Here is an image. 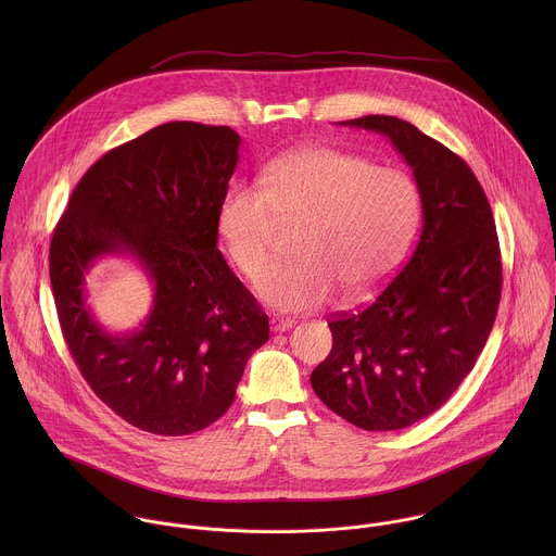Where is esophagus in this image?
I'll use <instances>...</instances> for the list:
<instances>
[{"mask_svg": "<svg viewBox=\"0 0 556 556\" xmlns=\"http://www.w3.org/2000/svg\"><path fill=\"white\" fill-rule=\"evenodd\" d=\"M295 325V320L293 318H285V317H271L269 318V327H271V331H289L291 327Z\"/></svg>", "mask_w": 556, "mask_h": 556, "instance_id": "esophagus-1", "label": "esophagus"}]
</instances>
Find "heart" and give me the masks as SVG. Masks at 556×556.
I'll list each match as a JSON object with an SVG mask.
<instances>
[{
  "mask_svg": "<svg viewBox=\"0 0 556 556\" xmlns=\"http://www.w3.org/2000/svg\"><path fill=\"white\" fill-rule=\"evenodd\" d=\"M415 179L394 166L336 148H304L274 160L261 186L233 184L218 207V233L233 265L254 280L280 224L305 220L303 258L270 266L256 282L276 311L300 313L375 291L397 265L419 220Z\"/></svg>",
  "mask_w": 556,
  "mask_h": 556,
  "instance_id": "1",
  "label": "heart"
}]
</instances>
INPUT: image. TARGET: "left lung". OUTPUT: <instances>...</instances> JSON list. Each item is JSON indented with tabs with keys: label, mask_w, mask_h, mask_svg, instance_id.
I'll list each match as a JSON object with an SVG mask.
<instances>
[{
	"label": "left lung",
	"mask_w": 556,
	"mask_h": 556,
	"mask_svg": "<svg viewBox=\"0 0 556 556\" xmlns=\"http://www.w3.org/2000/svg\"><path fill=\"white\" fill-rule=\"evenodd\" d=\"M340 124L394 143L413 168L424 225L377 300L329 320L333 344L311 383L353 426L400 430L441 408L473 370L501 300L498 238L473 170L443 143L392 115Z\"/></svg>",
	"instance_id": "left-lung-1"
}]
</instances>
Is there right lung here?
<instances>
[{
    "instance_id": "obj_1",
    "label": "right lung",
    "mask_w": 556,
    "mask_h": 556,
    "mask_svg": "<svg viewBox=\"0 0 556 556\" xmlns=\"http://www.w3.org/2000/svg\"><path fill=\"white\" fill-rule=\"evenodd\" d=\"M239 143L229 126L152 128L89 166L53 231L51 287L80 375L152 434H192L220 419L269 338L267 315L216 248ZM115 253L137 257L155 285V306L130 334L104 332L84 300L92 261Z\"/></svg>"
}]
</instances>
